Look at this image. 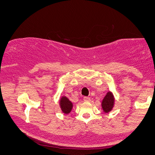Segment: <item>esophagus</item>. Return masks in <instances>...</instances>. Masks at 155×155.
<instances>
[{"mask_svg": "<svg viewBox=\"0 0 155 155\" xmlns=\"http://www.w3.org/2000/svg\"><path fill=\"white\" fill-rule=\"evenodd\" d=\"M83 100L85 102H90V97H86V96H85V97H84Z\"/></svg>", "mask_w": 155, "mask_h": 155, "instance_id": "34e87169", "label": "esophagus"}]
</instances>
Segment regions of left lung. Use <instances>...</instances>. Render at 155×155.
Returning <instances> with one entry per match:
<instances>
[{
  "label": "left lung",
  "mask_w": 155,
  "mask_h": 155,
  "mask_svg": "<svg viewBox=\"0 0 155 155\" xmlns=\"http://www.w3.org/2000/svg\"><path fill=\"white\" fill-rule=\"evenodd\" d=\"M114 97L111 92H108L102 101V108L104 112L108 113L112 109L114 106Z\"/></svg>",
  "instance_id": "obj_1"
}]
</instances>
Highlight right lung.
<instances>
[{
  "label": "right lung",
  "mask_w": 155,
  "mask_h": 155,
  "mask_svg": "<svg viewBox=\"0 0 155 155\" xmlns=\"http://www.w3.org/2000/svg\"><path fill=\"white\" fill-rule=\"evenodd\" d=\"M60 106H61L62 111L65 114L70 113L71 111L73 105L70 101L65 97H63L60 100Z\"/></svg>",
  "instance_id": "1"
}]
</instances>
